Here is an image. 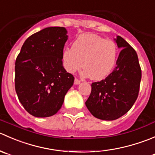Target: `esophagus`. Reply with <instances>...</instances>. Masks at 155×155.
Returning a JSON list of instances; mask_svg holds the SVG:
<instances>
[{
  "instance_id": "obj_1",
  "label": "esophagus",
  "mask_w": 155,
  "mask_h": 155,
  "mask_svg": "<svg viewBox=\"0 0 155 155\" xmlns=\"http://www.w3.org/2000/svg\"><path fill=\"white\" fill-rule=\"evenodd\" d=\"M80 83H81V81H80L79 79H78V78H75V79H74V84L77 85V84H79Z\"/></svg>"
}]
</instances>
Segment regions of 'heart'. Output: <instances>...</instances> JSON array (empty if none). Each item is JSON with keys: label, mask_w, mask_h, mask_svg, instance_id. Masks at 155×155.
Here are the masks:
<instances>
[{"label": "heart", "mask_w": 155, "mask_h": 155, "mask_svg": "<svg viewBox=\"0 0 155 155\" xmlns=\"http://www.w3.org/2000/svg\"><path fill=\"white\" fill-rule=\"evenodd\" d=\"M118 59V47L111 40L95 34H84L76 38L72 47L65 48L62 62L68 72L74 73L84 68V74L94 81L108 77Z\"/></svg>", "instance_id": "obj_1"}]
</instances>
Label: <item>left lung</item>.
I'll return each instance as SVG.
<instances>
[{
	"mask_svg": "<svg viewBox=\"0 0 155 155\" xmlns=\"http://www.w3.org/2000/svg\"><path fill=\"white\" fill-rule=\"evenodd\" d=\"M121 48L116 67L106 78L91 84L86 106L96 118L114 120L126 114L137 99L142 70L136 50L121 37L115 39Z\"/></svg>",
	"mask_w": 155,
	"mask_h": 155,
	"instance_id": "1",
	"label": "left lung"
}]
</instances>
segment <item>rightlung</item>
<instances>
[{
    "instance_id": "obj_1",
    "label": "right lung",
    "mask_w": 155,
    "mask_h": 155,
    "mask_svg": "<svg viewBox=\"0 0 155 155\" xmlns=\"http://www.w3.org/2000/svg\"><path fill=\"white\" fill-rule=\"evenodd\" d=\"M64 27H49L28 38L15 63V89L19 102L31 115H54L62 107L74 78L62 65L68 39Z\"/></svg>"
}]
</instances>
